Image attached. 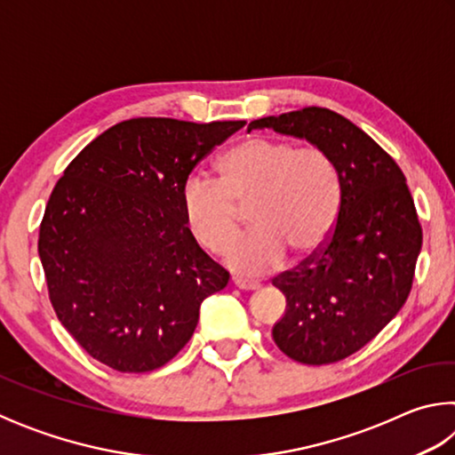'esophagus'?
Instances as JSON below:
<instances>
[{"instance_id":"1","label":"esophagus","mask_w":455,"mask_h":455,"mask_svg":"<svg viewBox=\"0 0 455 455\" xmlns=\"http://www.w3.org/2000/svg\"><path fill=\"white\" fill-rule=\"evenodd\" d=\"M233 284H235V287H238V289H244V291H255V289L260 287L259 281L244 279V276H238V275L233 276Z\"/></svg>"}]
</instances>
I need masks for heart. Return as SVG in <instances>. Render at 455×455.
<instances>
[{
  "label": "heart",
  "instance_id": "obj_1",
  "mask_svg": "<svg viewBox=\"0 0 455 455\" xmlns=\"http://www.w3.org/2000/svg\"><path fill=\"white\" fill-rule=\"evenodd\" d=\"M219 182L190 176L182 212L192 236L212 252L225 251L251 209L257 228L225 252L230 267L265 273L283 265L287 249L311 257L331 236L341 204L337 168L317 146L268 136L244 138L222 154Z\"/></svg>",
  "mask_w": 455,
  "mask_h": 455
}]
</instances>
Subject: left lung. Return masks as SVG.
<instances>
[{
  "instance_id": "1",
  "label": "left lung",
  "mask_w": 455,
  "mask_h": 455,
  "mask_svg": "<svg viewBox=\"0 0 455 455\" xmlns=\"http://www.w3.org/2000/svg\"><path fill=\"white\" fill-rule=\"evenodd\" d=\"M255 128L305 138L337 168L341 204L329 243L273 281L287 297L273 325L276 347L305 365L335 363L371 341L407 301L421 251L411 192L395 160L327 108L252 120Z\"/></svg>"
}]
</instances>
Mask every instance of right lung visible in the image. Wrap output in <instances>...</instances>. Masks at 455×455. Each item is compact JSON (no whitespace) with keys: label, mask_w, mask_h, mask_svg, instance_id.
Returning a JSON list of instances; mask_svg holds the SVG:
<instances>
[{"label":"right lung","mask_w":455,"mask_h":455,"mask_svg":"<svg viewBox=\"0 0 455 455\" xmlns=\"http://www.w3.org/2000/svg\"><path fill=\"white\" fill-rule=\"evenodd\" d=\"M246 122L132 118L92 140L58 180L40 227L42 267L61 325L122 373L168 363L228 273L200 249L182 187Z\"/></svg>","instance_id":"add662e5"}]
</instances>
